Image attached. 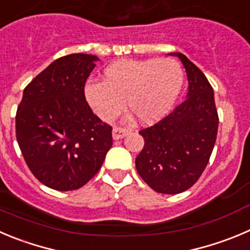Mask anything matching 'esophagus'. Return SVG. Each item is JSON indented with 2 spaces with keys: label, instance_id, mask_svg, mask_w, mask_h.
Returning a JSON list of instances; mask_svg holds the SVG:
<instances>
[{
  "label": "esophagus",
  "instance_id": "obj_1",
  "mask_svg": "<svg viewBox=\"0 0 250 250\" xmlns=\"http://www.w3.org/2000/svg\"><path fill=\"white\" fill-rule=\"evenodd\" d=\"M128 133L127 128H123L117 125V127L113 128V132H112V136H113V139H121L125 136Z\"/></svg>",
  "mask_w": 250,
  "mask_h": 250
}]
</instances>
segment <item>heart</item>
<instances>
[{
    "label": "heart",
    "instance_id": "b5f03b06",
    "mask_svg": "<svg viewBox=\"0 0 250 250\" xmlns=\"http://www.w3.org/2000/svg\"><path fill=\"white\" fill-rule=\"evenodd\" d=\"M104 81L85 86L88 104L102 120H113L127 104L138 121L151 123L169 112L184 85V69L172 58L120 60L104 69Z\"/></svg>",
    "mask_w": 250,
    "mask_h": 250
}]
</instances>
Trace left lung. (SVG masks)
<instances>
[{
  "mask_svg": "<svg viewBox=\"0 0 250 250\" xmlns=\"http://www.w3.org/2000/svg\"><path fill=\"white\" fill-rule=\"evenodd\" d=\"M188 74V99L155 125L139 130L144 146L136 159L139 176L154 191L180 193L204 172L213 150L218 113L213 88L204 72L181 53Z\"/></svg>",
  "mask_w": 250,
  "mask_h": 250,
  "instance_id": "obj_1",
  "label": "left lung"
}]
</instances>
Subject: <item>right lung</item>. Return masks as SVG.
Listing matches in <instances>:
<instances>
[{"instance_id":"obj_1","label":"right lung","mask_w":250,"mask_h":250,"mask_svg":"<svg viewBox=\"0 0 250 250\" xmlns=\"http://www.w3.org/2000/svg\"><path fill=\"white\" fill-rule=\"evenodd\" d=\"M99 58L70 54L25 86L16 137L32 174L59 191L78 190L97 174L112 146V127L88 106L85 83Z\"/></svg>"}]
</instances>
